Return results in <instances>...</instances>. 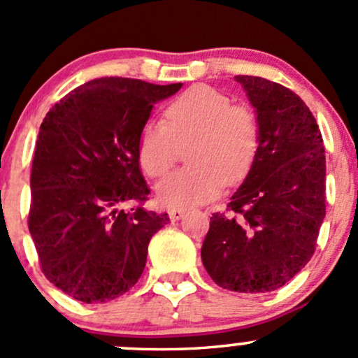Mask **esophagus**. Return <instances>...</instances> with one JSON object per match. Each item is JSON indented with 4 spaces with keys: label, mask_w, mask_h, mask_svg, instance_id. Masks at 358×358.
<instances>
[{
    "label": "esophagus",
    "mask_w": 358,
    "mask_h": 358,
    "mask_svg": "<svg viewBox=\"0 0 358 358\" xmlns=\"http://www.w3.org/2000/svg\"><path fill=\"white\" fill-rule=\"evenodd\" d=\"M185 213H187L185 208H171V210L168 212V215H170L171 220H180L185 215Z\"/></svg>",
    "instance_id": "34e87169"
}]
</instances>
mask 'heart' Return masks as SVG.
<instances>
[{"label":"heart","instance_id":"heart-1","mask_svg":"<svg viewBox=\"0 0 358 358\" xmlns=\"http://www.w3.org/2000/svg\"><path fill=\"white\" fill-rule=\"evenodd\" d=\"M187 150L190 166L168 175L156 187L159 203L185 208L212 200L222 185L245 178L261 143L257 114L249 106L232 104L210 85H193L165 109V122L148 121L139 131V165L150 176L173 166L178 146Z\"/></svg>","mask_w":358,"mask_h":358}]
</instances>
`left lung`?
<instances>
[{"label": "left lung", "instance_id": "1", "mask_svg": "<svg viewBox=\"0 0 358 358\" xmlns=\"http://www.w3.org/2000/svg\"><path fill=\"white\" fill-rule=\"evenodd\" d=\"M256 109L261 143L225 212L212 213L202 262L224 289L269 293L313 256L324 219V146L316 119L293 90L236 76Z\"/></svg>", "mask_w": 358, "mask_h": 358}]
</instances>
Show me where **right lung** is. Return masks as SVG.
<instances>
[{
    "label": "right lung",
    "instance_id": "obj_1",
    "mask_svg": "<svg viewBox=\"0 0 358 358\" xmlns=\"http://www.w3.org/2000/svg\"><path fill=\"white\" fill-rule=\"evenodd\" d=\"M182 85L94 79L57 102L40 126L28 229L45 276L77 301L106 303L129 291L151 237L170 220L143 208L150 188L138 138L156 102Z\"/></svg>",
    "mask_w": 358,
    "mask_h": 358
}]
</instances>
